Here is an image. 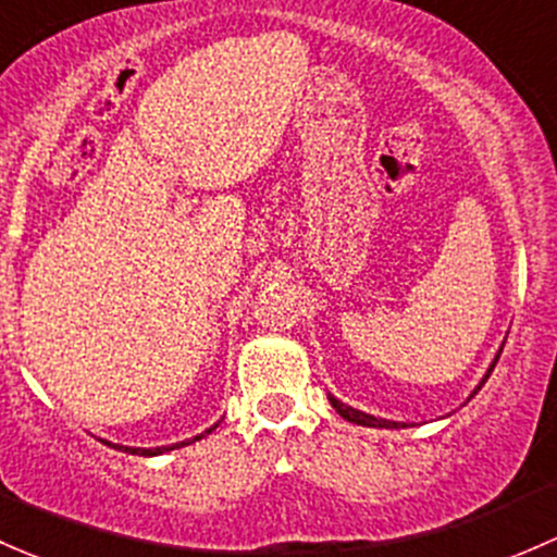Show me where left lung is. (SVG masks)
Listing matches in <instances>:
<instances>
[{
  "mask_svg": "<svg viewBox=\"0 0 557 557\" xmlns=\"http://www.w3.org/2000/svg\"><path fill=\"white\" fill-rule=\"evenodd\" d=\"M498 357H502V354H498ZM498 357L493 359V364H491V370H488V375L493 372V367H496V362H498ZM488 375L483 377V383L488 381ZM483 383H480V386H483ZM478 386V388H480ZM478 394V392H474ZM330 403H332V407H335L337 412H341L343 418H346V421H351V423H359V426H377V429H394V426H399L397 421H383V418H375V416H367V412H362V410H354V407H348V405H343V403H337L335 397H330Z\"/></svg>",
  "mask_w": 557,
  "mask_h": 557,
  "instance_id": "1",
  "label": "left lung"
}]
</instances>
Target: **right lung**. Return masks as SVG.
Returning a JSON list of instances; mask_svg holds the SVG:
<instances>
[{"instance_id": "add662e5", "label": "right lung", "mask_w": 557, "mask_h": 557, "mask_svg": "<svg viewBox=\"0 0 557 557\" xmlns=\"http://www.w3.org/2000/svg\"><path fill=\"white\" fill-rule=\"evenodd\" d=\"M214 429V426H211ZM209 429V432H211ZM206 432V434H209ZM200 437H203V434H200ZM200 437H193L190 443H195V440H200ZM190 443H180V445H171V448H152V450H145V448H125V453H136V456H158V453H165V450H174V448H182V445H190ZM114 448V445H112ZM120 448H123V445H120Z\"/></svg>"}]
</instances>
